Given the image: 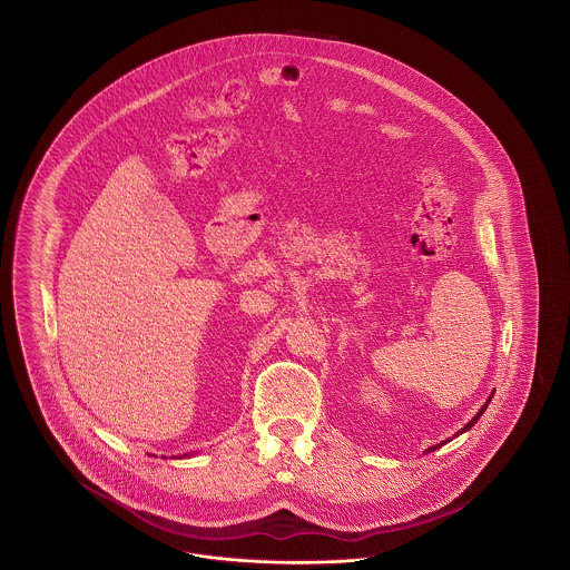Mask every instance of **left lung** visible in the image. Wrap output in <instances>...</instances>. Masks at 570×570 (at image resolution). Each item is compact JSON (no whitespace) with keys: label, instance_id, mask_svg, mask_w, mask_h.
Returning <instances> with one entry per match:
<instances>
[{"label":"left lung","instance_id":"obj_1","mask_svg":"<svg viewBox=\"0 0 570 570\" xmlns=\"http://www.w3.org/2000/svg\"><path fill=\"white\" fill-rule=\"evenodd\" d=\"M491 397H493V393H491V395H489L488 402H485V404H483V406H481V410H479V412H476V414H474V416H472V419H470V421H468V423H465V425H463V428H461L460 432H458V434H455V438H458V435H460V434H463V432H468V430H470V428H472V425H474V423H476V421H479V419H481V416H483V412H485V410H488L489 402H491ZM446 442H451V438H446V440H442V442H440V444H435V446H430V449H428V451H425V453H432V451H435V449H440V446H442V444H446Z\"/></svg>","mask_w":570,"mask_h":570}]
</instances>
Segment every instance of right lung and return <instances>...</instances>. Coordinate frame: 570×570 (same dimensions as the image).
Listing matches in <instances>:
<instances>
[{
	"label": "right lung",
	"instance_id": "obj_1",
	"mask_svg": "<svg viewBox=\"0 0 570 570\" xmlns=\"http://www.w3.org/2000/svg\"><path fill=\"white\" fill-rule=\"evenodd\" d=\"M184 458H190V455H188V453H186V455H184Z\"/></svg>",
	"mask_w": 570,
	"mask_h": 570
}]
</instances>
